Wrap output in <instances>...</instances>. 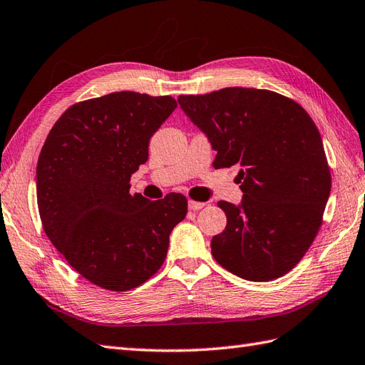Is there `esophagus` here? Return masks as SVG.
<instances>
[{
    "mask_svg": "<svg viewBox=\"0 0 365 365\" xmlns=\"http://www.w3.org/2000/svg\"><path fill=\"white\" fill-rule=\"evenodd\" d=\"M207 203L205 202H196V200H190L188 202V208L191 210V211H197V210H202L203 207H205Z\"/></svg>",
    "mask_w": 365,
    "mask_h": 365,
    "instance_id": "obj_1",
    "label": "esophagus"
}]
</instances>
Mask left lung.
Wrapping results in <instances>:
<instances>
[{"mask_svg": "<svg viewBox=\"0 0 365 365\" xmlns=\"http://www.w3.org/2000/svg\"><path fill=\"white\" fill-rule=\"evenodd\" d=\"M179 104L217 152L215 168L241 166V202H217L227 227L211 240L215 259L249 282L283 277L314 241L331 191L314 121L294 101L257 88L182 95Z\"/></svg>", "mask_w": 365, "mask_h": 365, "instance_id": "1", "label": "left lung"}]
</instances>
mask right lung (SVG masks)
I'll use <instances>...</instances> for the list:
<instances>
[{"instance_id": "add662e5", "label": "right lung", "mask_w": 365, "mask_h": 365, "mask_svg": "<svg viewBox=\"0 0 365 365\" xmlns=\"http://www.w3.org/2000/svg\"><path fill=\"white\" fill-rule=\"evenodd\" d=\"M177 107L171 96L135 91L74 104L58 118L37 163V203L45 233L88 282L129 291L162 267L186 199L149 200L130 192L148 162L149 140Z\"/></svg>"}]
</instances>
